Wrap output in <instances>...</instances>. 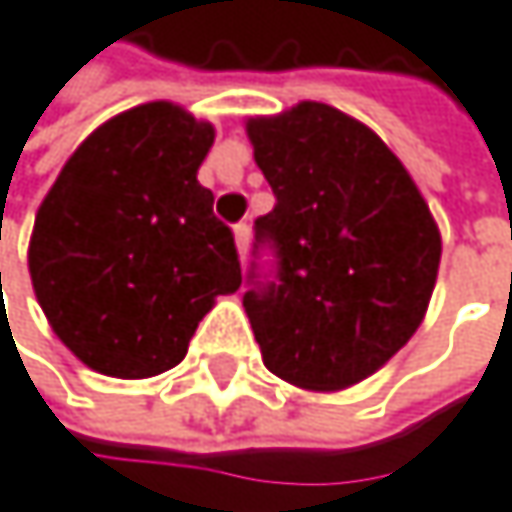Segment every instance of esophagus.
<instances>
[{"instance_id":"obj_1","label":"esophagus","mask_w":512,"mask_h":512,"mask_svg":"<svg viewBox=\"0 0 512 512\" xmlns=\"http://www.w3.org/2000/svg\"><path fill=\"white\" fill-rule=\"evenodd\" d=\"M235 244H238V253L244 259L247 256V247H250V225L247 222H238L235 225Z\"/></svg>"}]
</instances>
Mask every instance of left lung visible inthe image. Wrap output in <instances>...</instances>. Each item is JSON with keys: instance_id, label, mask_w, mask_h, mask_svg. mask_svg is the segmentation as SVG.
<instances>
[{"instance_id": "1", "label": "left lung", "mask_w": 512, "mask_h": 512, "mask_svg": "<svg viewBox=\"0 0 512 512\" xmlns=\"http://www.w3.org/2000/svg\"><path fill=\"white\" fill-rule=\"evenodd\" d=\"M274 192L256 219L244 308L262 363L305 391H342L385 366L421 326L440 228L400 158L326 103L250 118Z\"/></svg>"}]
</instances>
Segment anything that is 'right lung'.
<instances>
[{"instance_id":"obj_1","label":"right lung","mask_w":512,"mask_h":512,"mask_svg":"<svg viewBox=\"0 0 512 512\" xmlns=\"http://www.w3.org/2000/svg\"><path fill=\"white\" fill-rule=\"evenodd\" d=\"M210 146L213 124L143 103L100 124L45 195L33 290L85 366L112 378L176 366L216 296L241 287L235 235L198 183Z\"/></svg>"}]
</instances>
